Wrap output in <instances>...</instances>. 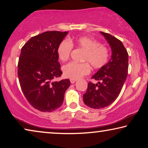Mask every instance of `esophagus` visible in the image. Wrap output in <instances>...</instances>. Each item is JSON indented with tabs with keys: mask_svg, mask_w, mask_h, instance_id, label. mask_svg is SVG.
Segmentation results:
<instances>
[{
	"mask_svg": "<svg viewBox=\"0 0 148 148\" xmlns=\"http://www.w3.org/2000/svg\"><path fill=\"white\" fill-rule=\"evenodd\" d=\"M70 81H71V84H74L75 82H76V79H70Z\"/></svg>",
	"mask_w": 148,
	"mask_h": 148,
	"instance_id": "1",
	"label": "esophagus"
}]
</instances>
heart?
<instances>
[{
	"label": "heart",
	"mask_w": 148,
	"mask_h": 148,
	"mask_svg": "<svg viewBox=\"0 0 148 148\" xmlns=\"http://www.w3.org/2000/svg\"><path fill=\"white\" fill-rule=\"evenodd\" d=\"M73 46L84 50L82 58V63L71 62L62 67L64 77L76 79L89 74L90 65L94 69H100L109 61L110 51L104 44H99L88 36H79L64 40L57 47V56L62 61L69 59Z\"/></svg>",
	"instance_id": "1"
}]
</instances>
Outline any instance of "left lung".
<instances>
[{
	"instance_id": "left-lung-1",
	"label": "left lung",
	"mask_w": 148,
	"mask_h": 148,
	"mask_svg": "<svg viewBox=\"0 0 148 148\" xmlns=\"http://www.w3.org/2000/svg\"><path fill=\"white\" fill-rule=\"evenodd\" d=\"M111 47V59L92 79L98 80L95 84L89 82L84 95V102L94 109L106 107L118 97L127 79L129 68L128 53L121 40L108 33L101 32Z\"/></svg>"
}]
</instances>
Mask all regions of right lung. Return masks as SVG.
Segmentation results:
<instances>
[{
    "label": "right lung",
    "mask_w": 148,
    "mask_h": 148,
    "mask_svg": "<svg viewBox=\"0 0 148 148\" xmlns=\"http://www.w3.org/2000/svg\"><path fill=\"white\" fill-rule=\"evenodd\" d=\"M68 32L46 31L30 38L22 47L17 74L22 91L35 109L51 112L62 104L71 82H55L62 72L57 47Z\"/></svg>",
    "instance_id": "1"
}]
</instances>
